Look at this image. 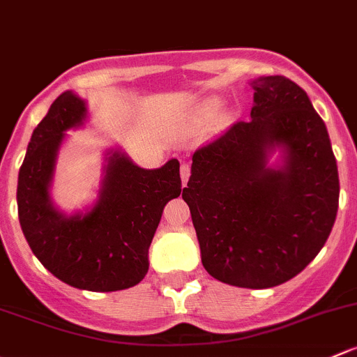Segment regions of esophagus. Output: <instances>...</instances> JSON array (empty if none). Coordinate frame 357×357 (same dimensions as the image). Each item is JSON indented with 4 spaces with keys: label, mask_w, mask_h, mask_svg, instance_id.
<instances>
[{
    "label": "esophagus",
    "mask_w": 357,
    "mask_h": 357,
    "mask_svg": "<svg viewBox=\"0 0 357 357\" xmlns=\"http://www.w3.org/2000/svg\"><path fill=\"white\" fill-rule=\"evenodd\" d=\"M179 174H181L183 185H186V181H188L190 174H191V166H190L188 162H183L181 164V169H179Z\"/></svg>",
    "instance_id": "obj_1"
}]
</instances>
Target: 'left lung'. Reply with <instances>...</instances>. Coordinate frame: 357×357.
Here are the masks:
<instances>
[{
	"instance_id": "left-lung-1",
	"label": "left lung",
	"mask_w": 357,
	"mask_h": 357,
	"mask_svg": "<svg viewBox=\"0 0 357 357\" xmlns=\"http://www.w3.org/2000/svg\"><path fill=\"white\" fill-rule=\"evenodd\" d=\"M250 121L195 150L188 204L213 279L265 289L298 275L330 236L339 172L324 119L306 92L282 75L253 82ZM287 147V166L264 169L266 150Z\"/></svg>"
}]
</instances>
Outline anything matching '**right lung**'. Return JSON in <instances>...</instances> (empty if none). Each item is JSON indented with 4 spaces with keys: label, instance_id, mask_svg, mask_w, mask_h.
Instances as JSON below:
<instances>
[{
    "label": "right lung",
    "instance_id": "add662e5",
    "mask_svg": "<svg viewBox=\"0 0 357 357\" xmlns=\"http://www.w3.org/2000/svg\"><path fill=\"white\" fill-rule=\"evenodd\" d=\"M84 116V100L66 90L33 130L18 172V219L30 250L59 280L85 291H121L149 272V246L162 210L181 195L179 162L147 171L116 152L92 212L61 215L47 188L63 131Z\"/></svg>",
    "mask_w": 357,
    "mask_h": 357
}]
</instances>
